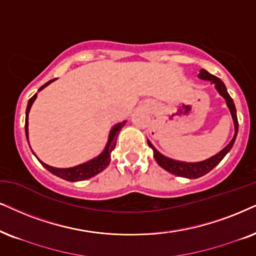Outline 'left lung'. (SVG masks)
I'll return each mask as SVG.
<instances>
[{"instance_id": "left-lung-1", "label": "left lung", "mask_w": 256, "mask_h": 256, "mask_svg": "<svg viewBox=\"0 0 256 256\" xmlns=\"http://www.w3.org/2000/svg\"><path fill=\"white\" fill-rule=\"evenodd\" d=\"M198 78H200V79H203V80H210L212 82H214L216 90H218L220 94H221L223 98L226 99V102H227L228 108H229V110H230L232 120H234L235 134H234V138L232 139L230 143H229L227 146L223 148L222 151H220L218 154H215V156L209 158V160L198 162V163H184V162L170 160V158L160 154V152H158L156 148H154V145H152L150 142L148 140V146L154 150V160H157V163L160 164L163 169L169 171L170 174H176V176L186 177V178H198V177L204 176L206 174H208L209 171H212V169H214V168L218 166L220 162L224 158L226 154L230 151L232 145H234L236 134H238V116H236V108H235L234 102H232V96L228 94L227 88H226L224 84L222 82V80L218 79V76L210 74L209 72H206V70H200Z\"/></svg>"}]
</instances>
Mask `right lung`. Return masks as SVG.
Returning <instances> with one entry per match:
<instances>
[{"label":"right lung","instance_id":"obj_1","mask_svg":"<svg viewBox=\"0 0 256 256\" xmlns=\"http://www.w3.org/2000/svg\"><path fill=\"white\" fill-rule=\"evenodd\" d=\"M54 80H56V79L50 80V82L44 84V86H41L40 90L44 88V87H46L47 85H50L52 82H54ZM35 99H36V94H34L30 99H29L27 110H26L24 128H26V137H27V140H28V113H29V110H30L32 104H33ZM124 125H125V122H120V124L116 125L114 128H113L111 130V134H110V137H108V145H106L105 150L102 151V154H99V156L94 158V160L87 162V163H85V164H80V166H76L74 168H68V169H58V168L50 166H47V164L42 163L41 160H40V163L44 168H46V169L50 171V172L56 174V176H58V177H60V178L70 180V182H76V180H88V178H90V177L96 176V174H99L100 171L104 170L105 168H108V166L110 164V160H111V152H112L113 148H116V143H117L118 134H119V131H120V128Z\"/></svg>","mask_w":256,"mask_h":256}]
</instances>
